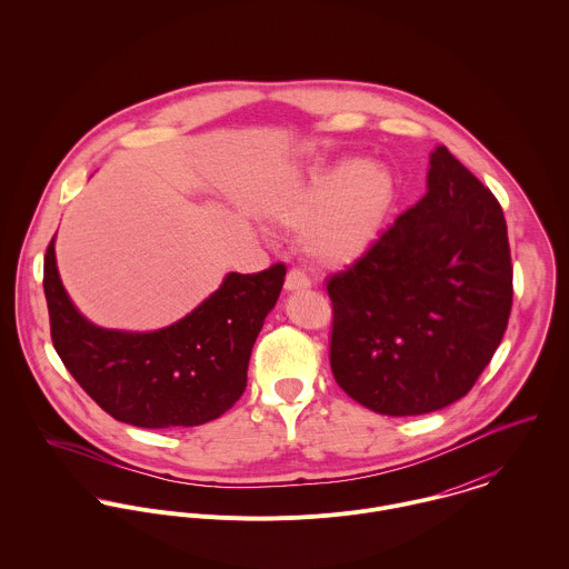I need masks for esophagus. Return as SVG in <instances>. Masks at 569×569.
I'll return each mask as SVG.
<instances>
[{"label": "esophagus", "mask_w": 569, "mask_h": 569, "mask_svg": "<svg viewBox=\"0 0 569 569\" xmlns=\"http://www.w3.org/2000/svg\"><path fill=\"white\" fill-rule=\"evenodd\" d=\"M309 287H311V280H309V276L305 271L291 269L287 273V280H284V289L287 291H302V289H309Z\"/></svg>", "instance_id": "esophagus-1"}]
</instances>
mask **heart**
Returning a JSON list of instances; mask_svg holds the SVG:
<instances>
[{
  "instance_id": "obj_1",
  "label": "heart",
  "mask_w": 569,
  "mask_h": 569,
  "mask_svg": "<svg viewBox=\"0 0 569 569\" xmlns=\"http://www.w3.org/2000/svg\"><path fill=\"white\" fill-rule=\"evenodd\" d=\"M395 192V177L386 166L343 160L296 188L276 214L287 230L307 232L305 243L313 258L346 264L377 241Z\"/></svg>"
}]
</instances>
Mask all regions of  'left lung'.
Masks as SVG:
<instances>
[{
	"label": "left lung",
	"mask_w": 569,
	"mask_h": 569,
	"mask_svg": "<svg viewBox=\"0 0 569 569\" xmlns=\"http://www.w3.org/2000/svg\"><path fill=\"white\" fill-rule=\"evenodd\" d=\"M429 163L427 194L326 284L332 377L350 399L386 416L462 399L490 363L512 307L499 201L447 147Z\"/></svg>",
	"instance_id": "obj_1"
}]
</instances>
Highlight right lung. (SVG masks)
Listing matches in <instances>:
<instances>
[{
  "instance_id": "add662e5",
  "label": "right lung",
  "mask_w": 569,
  "mask_h": 569,
  "mask_svg": "<svg viewBox=\"0 0 569 569\" xmlns=\"http://www.w3.org/2000/svg\"><path fill=\"white\" fill-rule=\"evenodd\" d=\"M284 273L282 262L228 273L219 291L174 325L109 330L87 322L68 298L52 239L43 262L52 343L77 383L116 420L144 429L203 425L241 399L253 341Z\"/></svg>"
}]
</instances>
